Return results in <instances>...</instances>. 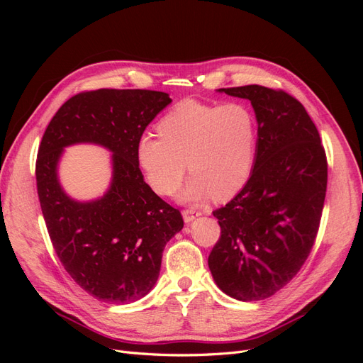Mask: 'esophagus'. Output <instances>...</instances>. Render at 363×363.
I'll use <instances>...</instances> for the list:
<instances>
[{"instance_id":"obj_1","label":"esophagus","mask_w":363,"mask_h":363,"mask_svg":"<svg viewBox=\"0 0 363 363\" xmlns=\"http://www.w3.org/2000/svg\"><path fill=\"white\" fill-rule=\"evenodd\" d=\"M199 216H201V212L194 211V208H186V211H183V219H184L186 224L192 223L194 219H196Z\"/></svg>"}]
</instances>
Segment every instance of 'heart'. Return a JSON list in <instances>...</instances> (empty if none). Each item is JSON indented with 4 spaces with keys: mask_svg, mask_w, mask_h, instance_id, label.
<instances>
[{
    "mask_svg": "<svg viewBox=\"0 0 363 363\" xmlns=\"http://www.w3.org/2000/svg\"><path fill=\"white\" fill-rule=\"evenodd\" d=\"M159 135L140 136L136 160L151 189L171 195L186 172L192 177L180 192L184 203L228 200L244 188L255 168L259 127L245 103H179L157 125Z\"/></svg>",
    "mask_w": 363,
    "mask_h": 363,
    "instance_id": "heart-1",
    "label": "heart"
}]
</instances>
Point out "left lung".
Listing matches in <instances>:
<instances>
[{
	"mask_svg": "<svg viewBox=\"0 0 363 363\" xmlns=\"http://www.w3.org/2000/svg\"><path fill=\"white\" fill-rule=\"evenodd\" d=\"M255 108V168L235 199L213 216L221 238L208 256L218 288L257 301L296 276L313 247L327 189L320 133L303 104L284 91L248 84L218 89Z\"/></svg>",
	"mask_w": 363,
	"mask_h": 363,
	"instance_id": "8db88e82",
	"label": "left lung"
}]
</instances>
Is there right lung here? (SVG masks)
<instances>
[{"label": "right lung", "mask_w": 363, "mask_h": 363, "mask_svg": "<svg viewBox=\"0 0 363 363\" xmlns=\"http://www.w3.org/2000/svg\"><path fill=\"white\" fill-rule=\"evenodd\" d=\"M172 100L145 89H98L74 95L52 116L38 151L36 183L43 219L62 265L87 294L111 304L145 296L159 279L162 252L183 228L177 208L144 182L138 140ZM95 143L113 152V182L92 202L62 191V150Z\"/></svg>", "instance_id": "obj_1"}]
</instances>
